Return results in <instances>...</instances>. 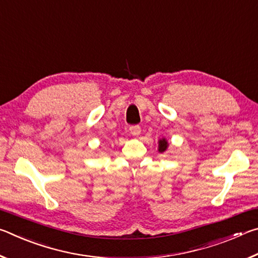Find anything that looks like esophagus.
<instances>
[{
	"label": "esophagus",
	"instance_id": "1",
	"mask_svg": "<svg viewBox=\"0 0 258 258\" xmlns=\"http://www.w3.org/2000/svg\"><path fill=\"white\" fill-rule=\"evenodd\" d=\"M130 132L132 135H135V137H137V135L141 133V127H140L139 125H132L130 126Z\"/></svg>",
	"mask_w": 258,
	"mask_h": 258
}]
</instances>
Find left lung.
Here are the masks:
<instances>
[{
  "label": "left lung",
  "mask_w": 258,
  "mask_h": 258,
  "mask_svg": "<svg viewBox=\"0 0 258 258\" xmlns=\"http://www.w3.org/2000/svg\"><path fill=\"white\" fill-rule=\"evenodd\" d=\"M168 148V142L166 139H160L158 141V151L159 152H165Z\"/></svg>",
  "instance_id": "1"
}]
</instances>
